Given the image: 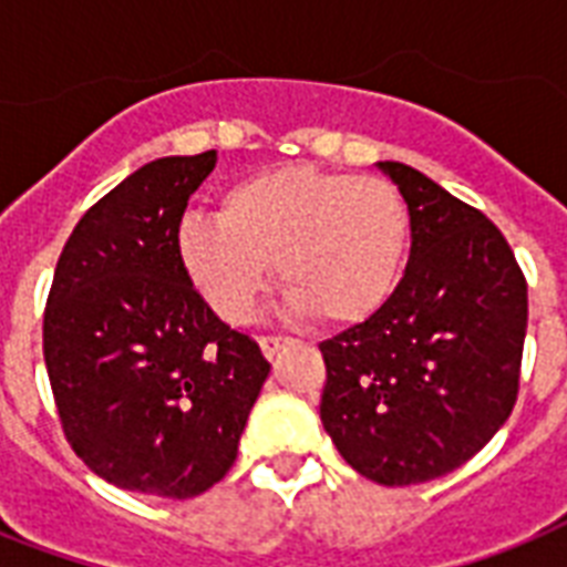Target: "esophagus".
<instances>
[{
    "mask_svg": "<svg viewBox=\"0 0 567 567\" xmlns=\"http://www.w3.org/2000/svg\"><path fill=\"white\" fill-rule=\"evenodd\" d=\"M288 344V338L282 336H265V338H258V347H261V353L267 355V359H274V355H279V350Z\"/></svg>",
    "mask_w": 567,
    "mask_h": 567,
    "instance_id": "1",
    "label": "esophagus"
}]
</instances>
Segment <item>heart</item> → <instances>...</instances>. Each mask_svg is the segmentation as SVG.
<instances>
[{
    "mask_svg": "<svg viewBox=\"0 0 567 567\" xmlns=\"http://www.w3.org/2000/svg\"><path fill=\"white\" fill-rule=\"evenodd\" d=\"M412 217L403 194L377 176L285 164L223 190L220 212H188L176 256L223 320L247 323L270 274L285 306L329 323L373 318L403 279Z\"/></svg>",
    "mask_w": 567,
    "mask_h": 567,
    "instance_id": "heart-1",
    "label": "heart"
}]
</instances>
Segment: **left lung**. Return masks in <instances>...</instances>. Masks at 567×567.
<instances>
[{
  "instance_id": "left-lung-1",
  "label": "left lung",
  "mask_w": 567,
  "mask_h": 567,
  "mask_svg": "<svg viewBox=\"0 0 567 567\" xmlns=\"http://www.w3.org/2000/svg\"><path fill=\"white\" fill-rule=\"evenodd\" d=\"M377 167L409 205V265L373 318L320 344V421L359 474L414 485L465 465L512 414L527 282L483 212L409 164Z\"/></svg>"
}]
</instances>
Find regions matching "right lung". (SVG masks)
<instances>
[{
    "label": "right lung",
    "instance_id": "obj_1",
    "mask_svg": "<svg viewBox=\"0 0 567 567\" xmlns=\"http://www.w3.org/2000/svg\"><path fill=\"white\" fill-rule=\"evenodd\" d=\"M217 153L144 164L84 212L58 258L43 359L75 456L117 488L188 501L220 483L270 364L176 256Z\"/></svg>",
    "mask_w": 567,
    "mask_h": 567
}]
</instances>
